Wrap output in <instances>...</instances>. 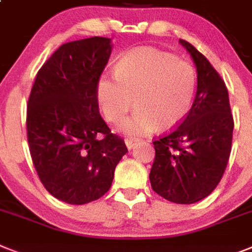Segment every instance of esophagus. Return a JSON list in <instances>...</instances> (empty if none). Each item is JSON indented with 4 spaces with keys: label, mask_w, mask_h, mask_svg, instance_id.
<instances>
[{
    "label": "esophagus",
    "mask_w": 252,
    "mask_h": 252,
    "mask_svg": "<svg viewBox=\"0 0 252 252\" xmlns=\"http://www.w3.org/2000/svg\"><path fill=\"white\" fill-rule=\"evenodd\" d=\"M124 142H126V147L130 150L137 145V142H138V141H137V139H134V138H126V141H124Z\"/></svg>",
    "instance_id": "obj_1"
}]
</instances>
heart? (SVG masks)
Returning <instances> with one entry per match:
<instances>
[{"label": "heart", "mask_w": 252, "mask_h": 252, "mask_svg": "<svg viewBox=\"0 0 252 252\" xmlns=\"http://www.w3.org/2000/svg\"><path fill=\"white\" fill-rule=\"evenodd\" d=\"M197 74L188 61L156 48H138L124 55L115 75H103L97 100L103 116L119 124L134 106L138 109L122 124L128 136H145L160 126L173 129L191 110Z\"/></svg>", "instance_id": "1"}]
</instances>
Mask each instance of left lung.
<instances>
[{
  "instance_id": "1",
  "label": "left lung",
  "mask_w": 252,
  "mask_h": 252,
  "mask_svg": "<svg viewBox=\"0 0 252 252\" xmlns=\"http://www.w3.org/2000/svg\"><path fill=\"white\" fill-rule=\"evenodd\" d=\"M197 69V92L185 120L154 141L152 189L175 204L208 197L220 182L232 150L233 116L224 80L189 42L179 39Z\"/></svg>"
}]
</instances>
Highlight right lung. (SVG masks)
<instances>
[{
    "label": "right lung",
    "mask_w": 252,
    "mask_h": 252,
    "mask_svg": "<svg viewBox=\"0 0 252 252\" xmlns=\"http://www.w3.org/2000/svg\"><path fill=\"white\" fill-rule=\"evenodd\" d=\"M111 41L91 37L67 42L35 75L27 109L32 161L54 197L83 205L106 193L126 143L101 118L97 84Z\"/></svg>",
    "instance_id": "obj_1"
}]
</instances>
